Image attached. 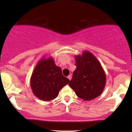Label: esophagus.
<instances>
[{
	"label": "esophagus",
	"mask_w": 132,
	"mask_h": 132,
	"mask_svg": "<svg viewBox=\"0 0 132 132\" xmlns=\"http://www.w3.org/2000/svg\"><path fill=\"white\" fill-rule=\"evenodd\" d=\"M71 77H71V75H69L68 76V78L70 80L71 79Z\"/></svg>",
	"instance_id": "34e87169"
}]
</instances>
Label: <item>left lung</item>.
Here are the masks:
<instances>
[{
    "label": "left lung",
    "instance_id": "left-lung-1",
    "mask_svg": "<svg viewBox=\"0 0 132 132\" xmlns=\"http://www.w3.org/2000/svg\"><path fill=\"white\" fill-rule=\"evenodd\" d=\"M76 69L68 84L80 98L89 101L99 96L106 84L105 71L95 56L88 51L75 56Z\"/></svg>",
    "mask_w": 132,
    "mask_h": 132
}]
</instances>
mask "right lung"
<instances>
[{"label": "right lung", "instance_id": "1", "mask_svg": "<svg viewBox=\"0 0 132 132\" xmlns=\"http://www.w3.org/2000/svg\"><path fill=\"white\" fill-rule=\"evenodd\" d=\"M69 79L62 74L52 57L43 59L37 64L30 78V86L34 95L43 101L57 97L60 90L68 84Z\"/></svg>", "mask_w": 132, "mask_h": 132}]
</instances>
